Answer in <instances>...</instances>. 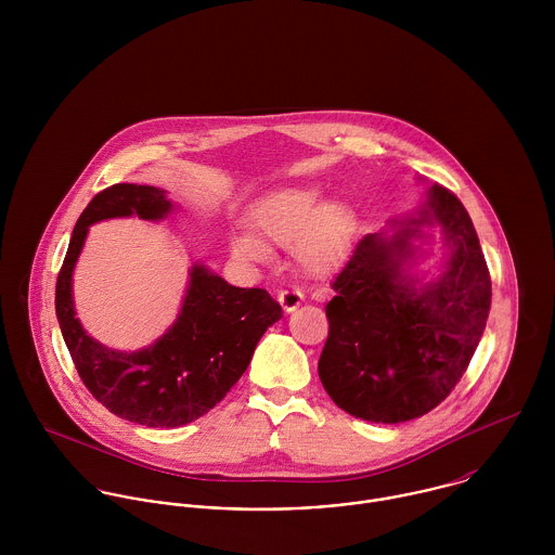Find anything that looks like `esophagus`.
<instances>
[{"label": "esophagus", "instance_id": "esophagus-1", "mask_svg": "<svg viewBox=\"0 0 555 555\" xmlns=\"http://www.w3.org/2000/svg\"><path fill=\"white\" fill-rule=\"evenodd\" d=\"M278 301L282 304L284 312H295V310L301 306L304 295H301L299 291H295V288H286V291H282V293L278 295Z\"/></svg>", "mask_w": 555, "mask_h": 555}]
</instances>
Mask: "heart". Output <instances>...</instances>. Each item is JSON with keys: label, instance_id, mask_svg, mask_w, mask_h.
<instances>
[{"label": "heart", "instance_id": "1", "mask_svg": "<svg viewBox=\"0 0 555 555\" xmlns=\"http://www.w3.org/2000/svg\"><path fill=\"white\" fill-rule=\"evenodd\" d=\"M249 222L258 235L273 243L293 247L295 260L310 275L331 273L346 256L352 211L344 201H324L318 185H284L262 196ZM233 251L243 260L262 262L269 258V247L251 233L233 235Z\"/></svg>", "mask_w": 555, "mask_h": 555}]
</instances>
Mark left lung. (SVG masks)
Segmentation results:
<instances>
[{"label":"left lung","instance_id":"obj_1","mask_svg":"<svg viewBox=\"0 0 555 555\" xmlns=\"http://www.w3.org/2000/svg\"><path fill=\"white\" fill-rule=\"evenodd\" d=\"M438 225L441 273L423 283L414 246ZM328 337L318 361L324 391L348 414L403 423L455 389L482 337L491 306L489 269L460 198L434 183L423 203L357 243L333 280Z\"/></svg>","mask_w":555,"mask_h":555}]
</instances>
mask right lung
Here are the masks:
<instances>
[{
    "mask_svg": "<svg viewBox=\"0 0 555 555\" xmlns=\"http://www.w3.org/2000/svg\"><path fill=\"white\" fill-rule=\"evenodd\" d=\"M175 205L154 185L115 183L91 198L77 220L57 275L55 312L82 385L113 414L147 425L181 427L220 403L247 370L282 308L262 288H237L194 262L181 310L152 346L124 352L93 339L80 324L73 273L89 227L139 216L158 222Z\"/></svg>",
    "mask_w": 555,
    "mask_h": 555,
    "instance_id": "add662e5",
    "label": "right lung"
}]
</instances>
